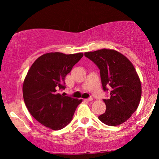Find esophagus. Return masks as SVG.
Here are the masks:
<instances>
[{"instance_id": "1", "label": "esophagus", "mask_w": 159, "mask_h": 159, "mask_svg": "<svg viewBox=\"0 0 159 159\" xmlns=\"http://www.w3.org/2000/svg\"><path fill=\"white\" fill-rule=\"evenodd\" d=\"M93 98H88V99H85V101H86V102H91V101H93Z\"/></svg>"}]
</instances>
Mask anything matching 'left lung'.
I'll return each instance as SVG.
<instances>
[{
  "label": "left lung",
  "instance_id": "obj_1",
  "mask_svg": "<svg viewBox=\"0 0 159 159\" xmlns=\"http://www.w3.org/2000/svg\"><path fill=\"white\" fill-rule=\"evenodd\" d=\"M85 56L100 70L104 91L111 87L110 98L103 99L106 111L98 118L104 124L116 126L125 122L139 106L142 85L135 69L128 59L118 51L101 49L85 52Z\"/></svg>",
  "mask_w": 159,
  "mask_h": 159
}]
</instances>
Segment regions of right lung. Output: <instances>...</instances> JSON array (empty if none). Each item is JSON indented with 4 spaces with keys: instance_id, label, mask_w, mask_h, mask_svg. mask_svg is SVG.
Returning a JSON list of instances; mask_svg holds the SVG:
<instances>
[{
    "instance_id": "1",
    "label": "right lung",
    "mask_w": 159,
    "mask_h": 159,
    "mask_svg": "<svg viewBox=\"0 0 159 159\" xmlns=\"http://www.w3.org/2000/svg\"><path fill=\"white\" fill-rule=\"evenodd\" d=\"M83 53L48 52L36 59L23 83V98L29 113L47 128L58 130L71 122L82 99L60 93L64 79Z\"/></svg>"
}]
</instances>
